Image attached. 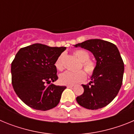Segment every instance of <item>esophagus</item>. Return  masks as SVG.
<instances>
[{
  "label": "esophagus",
  "instance_id": "34e87169",
  "mask_svg": "<svg viewBox=\"0 0 134 134\" xmlns=\"http://www.w3.org/2000/svg\"><path fill=\"white\" fill-rule=\"evenodd\" d=\"M67 87H68V88H72L73 85H68V86H67Z\"/></svg>",
  "mask_w": 134,
  "mask_h": 134
}]
</instances>
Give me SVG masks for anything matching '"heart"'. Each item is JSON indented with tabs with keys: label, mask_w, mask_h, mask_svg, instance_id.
Returning a JSON list of instances; mask_svg holds the SVG:
<instances>
[{
	"label": "heart",
	"mask_w": 134,
	"mask_h": 134,
	"mask_svg": "<svg viewBox=\"0 0 134 134\" xmlns=\"http://www.w3.org/2000/svg\"><path fill=\"white\" fill-rule=\"evenodd\" d=\"M74 54L82 62V66L85 72L89 76L93 75L96 70V64L89 59V54L84 49H77L74 52ZM63 59L64 54H62L55 61V67L60 71L63 70L64 68ZM86 77V73L83 70L78 71L76 72L67 71L60 76L59 80L60 83L62 85H74L85 80Z\"/></svg>",
	"instance_id": "b5f03b06"
}]
</instances>
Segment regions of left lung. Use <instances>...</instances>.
<instances>
[{"label":"left lung","mask_w":134,"mask_h":134,"mask_svg":"<svg viewBox=\"0 0 134 134\" xmlns=\"http://www.w3.org/2000/svg\"><path fill=\"white\" fill-rule=\"evenodd\" d=\"M74 46L90 51L97 61L91 81L82 85L84 93L76 97V101L91 110L107 106L115 98L122 85L124 64L119 49L113 43L99 39L86 40Z\"/></svg>","instance_id":"obj_1"}]
</instances>
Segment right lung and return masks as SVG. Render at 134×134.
Returning <instances> with one entry per match:
<instances>
[{
	"instance_id": "right-lung-1",
	"label": "right lung",
	"mask_w": 134,
	"mask_h": 134,
	"mask_svg": "<svg viewBox=\"0 0 134 134\" xmlns=\"http://www.w3.org/2000/svg\"><path fill=\"white\" fill-rule=\"evenodd\" d=\"M65 49L66 47L34 43L16 53L11 64L12 85L27 106L47 111L59 103L66 86L49 84L58 79L55 63Z\"/></svg>"
}]
</instances>
